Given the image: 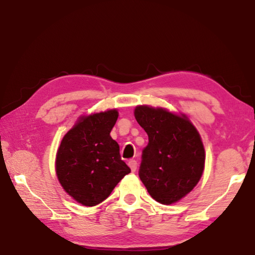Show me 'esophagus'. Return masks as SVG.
Masks as SVG:
<instances>
[{"label": "esophagus", "mask_w": 255, "mask_h": 255, "mask_svg": "<svg viewBox=\"0 0 255 255\" xmlns=\"http://www.w3.org/2000/svg\"><path fill=\"white\" fill-rule=\"evenodd\" d=\"M128 165H129V167H130L131 172H136V169H137V161L135 159L129 160L128 161Z\"/></svg>", "instance_id": "esophagus-1"}]
</instances>
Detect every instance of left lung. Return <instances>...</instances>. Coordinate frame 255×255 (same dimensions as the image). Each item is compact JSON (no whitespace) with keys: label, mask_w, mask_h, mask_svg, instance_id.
I'll return each instance as SVG.
<instances>
[{"label":"left lung","mask_w":255,"mask_h":255,"mask_svg":"<svg viewBox=\"0 0 255 255\" xmlns=\"http://www.w3.org/2000/svg\"><path fill=\"white\" fill-rule=\"evenodd\" d=\"M137 123L148 135L139 178L160 204L179 201L196 186L204 170L205 150L196 128L185 116L138 106Z\"/></svg>","instance_id":"obj_1"}]
</instances>
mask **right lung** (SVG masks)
Returning <instances> with one entry per match:
<instances>
[{"label": "right lung", "instance_id": "add662e5", "mask_svg": "<svg viewBox=\"0 0 255 255\" xmlns=\"http://www.w3.org/2000/svg\"><path fill=\"white\" fill-rule=\"evenodd\" d=\"M117 110L82 117L60 143L55 170L69 195L86 206L104 202L125 175L130 173L110 131Z\"/></svg>", "mask_w": 255, "mask_h": 255}]
</instances>
